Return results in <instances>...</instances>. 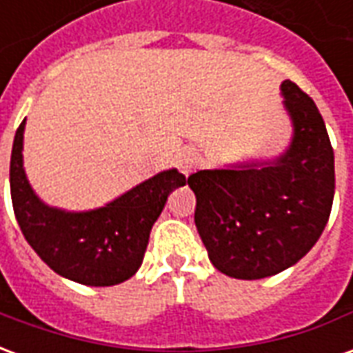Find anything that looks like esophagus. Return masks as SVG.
I'll return each instance as SVG.
<instances>
[{
	"instance_id": "obj_1",
	"label": "esophagus",
	"mask_w": 353,
	"mask_h": 353,
	"mask_svg": "<svg viewBox=\"0 0 353 353\" xmlns=\"http://www.w3.org/2000/svg\"><path fill=\"white\" fill-rule=\"evenodd\" d=\"M196 161H199V157H196V151H192V149H183L181 153L177 154V168L183 172L185 176H189L194 166H196Z\"/></svg>"
}]
</instances>
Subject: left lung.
I'll list each match as a JSON object with an SVG mask.
<instances>
[{"mask_svg": "<svg viewBox=\"0 0 353 353\" xmlns=\"http://www.w3.org/2000/svg\"><path fill=\"white\" fill-rule=\"evenodd\" d=\"M293 141L274 162L200 170L187 179L194 223L219 272L261 280L303 259L325 229L334 196V154L316 103L281 83Z\"/></svg>", "mask_w": 353, "mask_h": 353, "instance_id": "obj_1", "label": "left lung"}]
</instances>
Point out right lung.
<instances>
[{"label":"right lung","mask_w":353,"mask_h":353,"mask_svg":"<svg viewBox=\"0 0 353 353\" xmlns=\"http://www.w3.org/2000/svg\"><path fill=\"white\" fill-rule=\"evenodd\" d=\"M24 124L14 134L11 153V199L22 234L34 252L68 280L103 288L138 272L149 232L164 210L170 192L187 183L177 170L147 179L105 208L62 212L35 196L22 168Z\"/></svg>","instance_id":"1"}]
</instances>
